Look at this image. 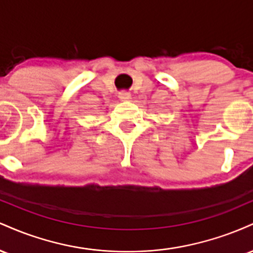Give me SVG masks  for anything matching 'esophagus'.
<instances>
[{
  "instance_id": "34e87169",
  "label": "esophagus",
  "mask_w": 253,
  "mask_h": 253,
  "mask_svg": "<svg viewBox=\"0 0 253 253\" xmlns=\"http://www.w3.org/2000/svg\"><path fill=\"white\" fill-rule=\"evenodd\" d=\"M119 98H120L121 101H127V100H129L130 98V94L128 91H120L119 92Z\"/></svg>"
}]
</instances>
